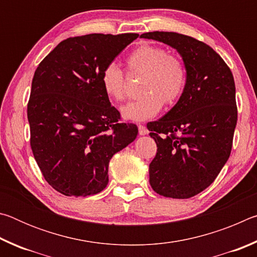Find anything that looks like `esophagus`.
<instances>
[{
    "mask_svg": "<svg viewBox=\"0 0 257 257\" xmlns=\"http://www.w3.org/2000/svg\"><path fill=\"white\" fill-rule=\"evenodd\" d=\"M138 134L141 135V136H145V135L149 134V130L145 127V125L143 124H138Z\"/></svg>",
    "mask_w": 257,
    "mask_h": 257,
    "instance_id": "obj_1",
    "label": "esophagus"
}]
</instances>
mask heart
I'll return each instance as SVG.
<instances>
[{"label": "heart", "mask_w": 257, "mask_h": 257, "mask_svg": "<svg viewBox=\"0 0 257 257\" xmlns=\"http://www.w3.org/2000/svg\"><path fill=\"white\" fill-rule=\"evenodd\" d=\"M129 71L143 75L141 93L135 101L121 107V115L129 121L153 118L165 105H173L185 92L187 70L182 60L169 55L161 46L143 44L127 58ZM101 85L107 97L121 101L124 97V77L115 63H108L101 73Z\"/></svg>", "instance_id": "heart-1"}]
</instances>
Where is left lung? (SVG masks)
<instances>
[{
    "mask_svg": "<svg viewBox=\"0 0 257 257\" xmlns=\"http://www.w3.org/2000/svg\"><path fill=\"white\" fill-rule=\"evenodd\" d=\"M141 38L177 50L187 70L185 92L176 105L147 124L158 145L150 184L164 197H193L214 181L230 156L237 124L233 76L212 47L193 37L153 32Z\"/></svg>",
    "mask_w": 257,
    "mask_h": 257,
    "instance_id": "8db88e82",
    "label": "left lung"
}]
</instances>
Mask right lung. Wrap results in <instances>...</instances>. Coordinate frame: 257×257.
Instances as JSON below:
<instances>
[{
    "instance_id": "add662e5",
    "label": "right lung",
    "mask_w": 257,
    "mask_h": 257,
    "mask_svg": "<svg viewBox=\"0 0 257 257\" xmlns=\"http://www.w3.org/2000/svg\"><path fill=\"white\" fill-rule=\"evenodd\" d=\"M138 34L67 38L38 64L27 106L30 146L45 180L66 196H89L108 182V162L137 137L119 123L101 73Z\"/></svg>"
}]
</instances>
